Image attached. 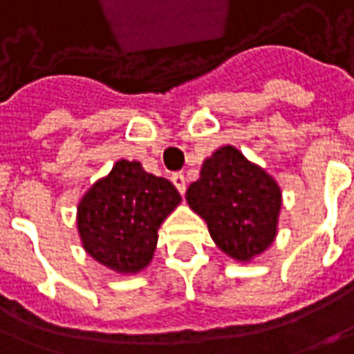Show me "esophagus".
Segmentation results:
<instances>
[{"label":"esophagus","mask_w":354,"mask_h":354,"mask_svg":"<svg viewBox=\"0 0 354 354\" xmlns=\"http://www.w3.org/2000/svg\"><path fill=\"white\" fill-rule=\"evenodd\" d=\"M172 184L176 185V189L180 192V194H184L185 192V178L182 172H174L172 174Z\"/></svg>","instance_id":"obj_1"}]
</instances>
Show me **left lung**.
Returning a JSON list of instances; mask_svg holds the SVG:
<instances>
[{
  "instance_id": "obj_1",
  "label": "left lung",
  "mask_w": 354,
  "mask_h": 354,
  "mask_svg": "<svg viewBox=\"0 0 354 354\" xmlns=\"http://www.w3.org/2000/svg\"><path fill=\"white\" fill-rule=\"evenodd\" d=\"M185 199L205 218L214 243L236 261H251L276 237L280 187L232 145L203 162L201 176L187 187Z\"/></svg>"
}]
</instances>
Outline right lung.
<instances>
[{
	"mask_svg": "<svg viewBox=\"0 0 354 354\" xmlns=\"http://www.w3.org/2000/svg\"><path fill=\"white\" fill-rule=\"evenodd\" d=\"M182 197L167 178L138 160H118L78 205V232L88 253L111 270L136 274L155 253L157 230Z\"/></svg>",
	"mask_w": 354,
	"mask_h": 354,
	"instance_id": "right-lung-1",
	"label": "right lung"
}]
</instances>
